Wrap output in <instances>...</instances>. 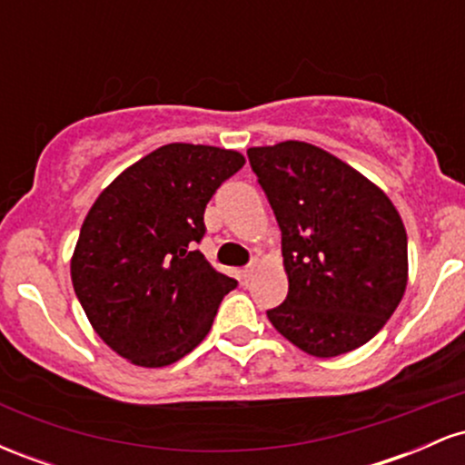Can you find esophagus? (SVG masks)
Listing matches in <instances>:
<instances>
[{
  "label": "esophagus",
  "instance_id": "34e87169",
  "mask_svg": "<svg viewBox=\"0 0 465 465\" xmlns=\"http://www.w3.org/2000/svg\"><path fill=\"white\" fill-rule=\"evenodd\" d=\"M253 275H255V264H251V266H247V269L240 271V280H242L244 284H247V282L253 280Z\"/></svg>",
  "mask_w": 465,
  "mask_h": 465
}]
</instances>
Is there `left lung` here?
Instances as JSON below:
<instances>
[{
  "label": "left lung",
  "mask_w": 465,
  "mask_h": 465,
  "mask_svg": "<svg viewBox=\"0 0 465 465\" xmlns=\"http://www.w3.org/2000/svg\"><path fill=\"white\" fill-rule=\"evenodd\" d=\"M282 229L284 303L266 311L292 345L348 354L381 332L409 280L407 229L391 199L323 148L280 142L247 151Z\"/></svg>",
  "instance_id": "obj_1"
}]
</instances>
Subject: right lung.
Masks as SVG:
<instances>
[{"mask_svg":"<svg viewBox=\"0 0 465 465\" xmlns=\"http://www.w3.org/2000/svg\"><path fill=\"white\" fill-rule=\"evenodd\" d=\"M238 151L165 143L100 192L72 255V284L95 334L140 367L173 365L205 339L238 282L194 251L212 194Z\"/></svg>","mask_w":465,"mask_h":465,"instance_id":"add662e5","label":"right lung"}]
</instances>
